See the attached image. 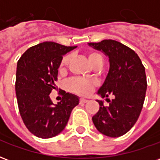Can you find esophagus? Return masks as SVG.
Instances as JSON below:
<instances>
[{
	"label": "esophagus",
	"instance_id": "esophagus-1",
	"mask_svg": "<svg viewBox=\"0 0 160 160\" xmlns=\"http://www.w3.org/2000/svg\"><path fill=\"white\" fill-rule=\"evenodd\" d=\"M80 103H84V104L88 102V100H87V99H86V98H81L80 99Z\"/></svg>",
	"mask_w": 160,
	"mask_h": 160
}]
</instances>
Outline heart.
Segmentation results:
<instances>
[{
  "mask_svg": "<svg viewBox=\"0 0 160 160\" xmlns=\"http://www.w3.org/2000/svg\"><path fill=\"white\" fill-rule=\"evenodd\" d=\"M89 62L92 67L96 66L98 63H103L104 60L100 54L98 53H92L88 56ZM72 60V55H67L62 58L60 63V71L65 72L67 68L69 65L70 62ZM96 82L94 80H84L81 78H73L68 81V87L70 91H72L75 93L80 95H88L93 89Z\"/></svg>",
  "mask_w": 160,
  "mask_h": 160,
  "instance_id": "obj_1",
  "label": "heart"
}]
</instances>
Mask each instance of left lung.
Wrapping results in <instances>:
<instances>
[{
	"mask_svg": "<svg viewBox=\"0 0 160 160\" xmlns=\"http://www.w3.org/2000/svg\"><path fill=\"white\" fill-rule=\"evenodd\" d=\"M88 44L109 57V71L98 94L102 98L114 95L112 100L106 98L108 106L97 100L100 107L92 122L101 134L119 137L130 130L141 114L148 87L145 68L133 49L118 41L105 39Z\"/></svg>",
	"mask_w": 160,
	"mask_h": 160,
	"instance_id": "1",
	"label": "left lung"
}]
</instances>
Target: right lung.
Listing matches in <instances>:
<instances>
[{
	"mask_svg": "<svg viewBox=\"0 0 160 160\" xmlns=\"http://www.w3.org/2000/svg\"><path fill=\"white\" fill-rule=\"evenodd\" d=\"M77 46L43 42L24 53L17 63L15 91L19 111L28 130L37 137L48 139L65 128L79 97L64 92L56 104L49 98L62 56Z\"/></svg>",
	"mask_w": 160,
	"mask_h": 160,
	"instance_id": "obj_1",
	"label": "right lung"
}]
</instances>
